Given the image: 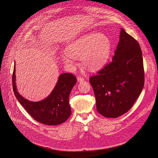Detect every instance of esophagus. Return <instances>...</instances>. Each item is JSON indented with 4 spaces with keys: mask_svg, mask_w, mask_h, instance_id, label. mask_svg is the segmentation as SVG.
<instances>
[{
    "mask_svg": "<svg viewBox=\"0 0 158 158\" xmlns=\"http://www.w3.org/2000/svg\"><path fill=\"white\" fill-rule=\"evenodd\" d=\"M77 80L79 82H81V81H84V78L83 77H77Z\"/></svg>",
    "mask_w": 158,
    "mask_h": 158,
    "instance_id": "esophagus-1",
    "label": "esophagus"
}]
</instances>
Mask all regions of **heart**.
I'll use <instances>...</instances> for the list:
<instances>
[{
    "label": "heart",
    "instance_id": "1",
    "mask_svg": "<svg viewBox=\"0 0 158 158\" xmlns=\"http://www.w3.org/2000/svg\"><path fill=\"white\" fill-rule=\"evenodd\" d=\"M110 42L103 33L85 34L67 46V53L62 56L63 61L68 66H72L75 56H80L83 64L88 69L95 70L106 63L110 53Z\"/></svg>",
    "mask_w": 158,
    "mask_h": 158
}]
</instances>
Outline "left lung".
<instances>
[{
    "label": "left lung",
    "instance_id": "obj_1",
    "mask_svg": "<svg viewBox=\"0 0 158 158\" xmlns=\"http://www.w3.org/2000/svg\"><path fill=\"white\" fill-rule=\"evenodd\" d=\"M97 110L106 117L116 118L128 112L144 84L142 51L139 43L121 28L112 61L89 79Z\"/></svg>",
    "mask_w": 158,
    "mask_h": 158
}]
</instances>
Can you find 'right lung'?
Here are the masks:
<instances>
[{
    "label": "right lung",
    "mask_w": 158,
    "mask_h": 158,
    "mask_svg": "<svg viewBox=\"0 0 158 158\" xmlns=\"http://www.w3.org/2000/svg\"><path fill=\"white\" fill-rule=\"evenodd\" d=\"M15 68L12 73V87L16 98L27 112L35 120L48 126H57L64 122L72 114L69 96L77 83L72 73L60 75L58 82L50 95L40 102H31L23 97L17 90L15 85Z\"/></svg>",
    "instance_id": "obj_1"
}]
</instances>
